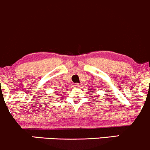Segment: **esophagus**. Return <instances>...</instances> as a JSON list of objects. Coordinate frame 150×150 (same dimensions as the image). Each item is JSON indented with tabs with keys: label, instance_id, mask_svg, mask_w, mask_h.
<instances>
[{
	"label": "esophagus",
	"instance_id": "34e87169",
	"mask_svg": "<svg viewBox=\"0 0 150 150\" xmlns=\"http://www.w3.org/2000/svg\"><path fill=\"white\" fill-rule=\"evenodd\" d=\"M80 86H81V85H80V84H79V83L75 84V87H80Z\"/></svg>",
	"mask_w": 150,
	"mask_h": 150
}]
</instances>
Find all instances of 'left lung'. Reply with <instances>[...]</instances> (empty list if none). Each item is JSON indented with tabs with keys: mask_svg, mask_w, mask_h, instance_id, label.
<instances>
[{
	"mask_svg": "<svg viewBox=\"0 0 150 150\" xmlns=\"http://www.w3.org/2000/svg\"><path fill=\"white\" fill-rule=\"evenodd\" d=\"M94 92H95V91H94Z\"/></svg>",
	"mask_w": 150,
	"mask_h": 150,
	"instance_id": "8db88e82",
	"label": "left lung"
}]
</instances>
